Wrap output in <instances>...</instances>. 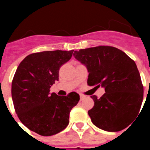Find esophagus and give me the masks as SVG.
I'll use <instances>...</instances> for the list:
<instances>
[{
	"label": "esophagus",
	"mask_w": 150,
	"mask_h": 150,
	"mask_svg": "<svg viewBox=\"0 0 150 150\" xmlns=\"http://www.w3.org/2000/svg\"><path fill=\"white\" fill-rule=\"evenodd\" d=\"M85 98H86V96H84L83 95H80V100H83Z\"/></svg>",
	"instance_id": "obj_1"
}]
</instances>
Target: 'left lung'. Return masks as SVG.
Returning a JSON list of instances; mask_svg holds the SVG:
<instances>
[{"mask_svg":"<svg viewBox=\"0 0 150 150\" xmlns=\"http://www.w3.org/2000/svg\"><path fill=\"white\" fill-rule=\"evenodd\" d=\"M74 56L86 66L88 86L105 88L100 98L91 96L95 104L88 113L92 123L107 132L127 128L138 115L144 98V86L134 61L109 46L79 50Z\"/></svg>","mask_w":150,"mask_h":150,"instance_id":"8db88e82","label":"left lung"}]
</instances>
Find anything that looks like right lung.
Here are the masks:
<instances>
[{"label": "right lung", "instance_id": "add662e5", "mask_svg": "<svg viewBox=\"0 0 150 150\" xmlns=\"http://www.w3.org/2000/svg\"><path fill=\"white\" fill-rule=\"evenodd\" d=\"M71 51H44L25 57L12 82V98L16 112L28 129L42 136L63 131L69 123L71 109L79 100L75 91L67 96L50 94L59 80L61 66L72 57Z\"/></svg>", "mask_w": 150, "mask_h": 150}]
</instances>
